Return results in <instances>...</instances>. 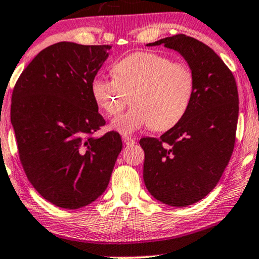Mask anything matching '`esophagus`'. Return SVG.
I'll use <instances>...</instances> for the list:
<instances>
[{
	"label": "esophagus",
	"mask_w": 259,
	"mask_h": 259,
	"mask_svg": "<svg viewBox=\"0 0 259 259\" xmlns=\"http://www.w3.org/2000/svg\"><path fill=\"white\" fill-rule=\"evenodd\" d=\"M123 142L125 145H134L135 144V140L129 138V136H123Z\"/></svg>",
	"instance_id": "obj_1"
}]
</instances>
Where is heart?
I'll return each instance as SVG.
<instances>
[{
    "label": "heart",
    "mask_w": 259,
    "mask_h": 259,
    "mask_svg": "<svg viewBox=\"0 0 259 259\" xmlns=\"http://www.w3.org/2000/svg\"><path fill=\"white\" fill-rule=\"evenodd\" d=\"M113 78L96 76L91 82L95 101L114 117L133 103L111 127L121 135L152 127L164 132L177 125L189 111L196 90L194 70L186 63L156 52H136L112 68Z\"/></svg>",
    "instance_id": "b5f03b06"
}]
</instances>
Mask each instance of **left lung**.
<instances>
[{
	"label": "left lung",
	"instance_id": "8db88e82",
	"mask_svg": "<svg viewBox=\"0 0 259 259\" xmlns=\"http://www.w3.org/2000/svg\"><path fill=\"white\" fill-rule=\"evenodd\" d=\"M164 45L194 70L196 90L189 111L159 139L144 138V181L157 201L173 207L196 203L217 186L235 145L239 95L233 73L210 47L184 34Z\"/></svg>",
	"mask_w": 259,
	"mask_h": 259
}]
</instances>
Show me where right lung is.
Masks as SVG:
<instances>
[{
	"instance_id": "obj_1",
	"label": "right lung",
	"mask_w": 259,
	"mask_h": 259,
	"mask_svg": "<svg viewBox=\"0 0 259 259\" xmlns=\"http://www.w3.org/2000/svg\"><path fill=\"white\" fill-rule=\"evenodd\" d=\"M109 45L58 42L42 50L20 74L11 121L29 181L45 200L78 209L105 192L123 145L118 133L92 134L106 124L91 82Z\"/></svg>"
}]
</instances>
